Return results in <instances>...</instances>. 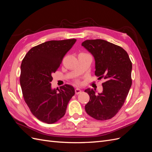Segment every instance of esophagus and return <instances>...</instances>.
I'll list each match as a JSON object with an SVG mask.
<instances>
[{
    "instance_id": "esophagus-1",
    "label": "esophagus",
    "mask_w": 152,
    "mask_h": 152,
    "mask_svg": "<svg viewBox=\"0 0 152 152\" xmlns=\"http://www.w3.org/2000/svg\"><path fill=\"white\" fill-rule=\"evenodd\" d=\"M75 93H76V94H80V93H81V92H82V91H81L80 89H79V88H77V89H75Z\"/></svg>"
}]
</instances>
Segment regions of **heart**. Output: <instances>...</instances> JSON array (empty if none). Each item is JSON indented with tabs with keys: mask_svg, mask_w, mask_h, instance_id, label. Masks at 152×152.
I'll use <instances>...</instances> for the list:
<instances>
[{
	"mask_svg": "<svg viewBox=\"0 0 152 152\" xmlns=\"http://www.w3.org/2000/svg\"><path fill=\"white\" fill-rule=\"evenodd\" d=\"M76 83L78 84H80V82H79V80H77V81H76Z\"/></svg>",
	"mask_w": 152,
	"mask_h": 152,
	"instance_id": "b5f03b06",
	"label": "heart"
}]
</instances>
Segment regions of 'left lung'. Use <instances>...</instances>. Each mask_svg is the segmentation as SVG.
Wrapping results in <instances>:
<instances>
[{
  "instance_id": "obj_1",
  "label": "left lung",
  "mask_w": 152,
  "mask_h": 152,
  "mask_svg": "<svg viewBox=\"0 0 152 152\" xmlns=\"http://www.w3.org/2000/svg\"><path fill=\"white\" fill-rule=\"evenodd\" d=\"M82 45L95 59V75L103 78L102 93L87 89L89 102L85 106L87 113L96 120L112 118L123 106L132 85V63L121 47L102 39L87 40Z\"/></svg>"
}]
</instances>
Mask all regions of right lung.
<instances>
[{
    "mask_svg": "<svg viewBox=\"0 0 152 152\" xmlns=\"http://www.w3.org/2000/svg\"><path fill=\"white\" fill-rule=\"evenodd\" d=\"M76 39L50 40L32 48L21 65L20 85L25 102L39 121L53 124L66 113L69 101L75 94L70 85L52 89V74Z\"/></svg>",
    "mask_w": 152,
    "mask_h": 152,
    "instance_id": "obj_1",
    "label": "right lung"
}]
</instances>
